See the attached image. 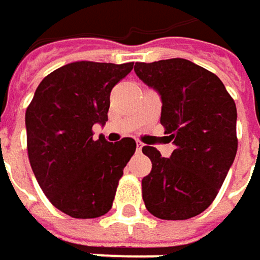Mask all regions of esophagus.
I'll return each mask as SVG.
<instances>
[{
    "label": "esophagus",
    "mask_w": 260,
    "mask_h": 260,
    "mask_svg": "<svg viewBox=\"0 0 260 260\" xmlns=\"http://www.w3.org/2000/svg\"><path fill=\"white\" fill-rule=\"evenodd\" d=\"M143 146H144V144H143L141 141H137V152H138V153L141 152V149H143Z\"/></svg>",
    "instance_id": "34e87169"
}]
</instances>
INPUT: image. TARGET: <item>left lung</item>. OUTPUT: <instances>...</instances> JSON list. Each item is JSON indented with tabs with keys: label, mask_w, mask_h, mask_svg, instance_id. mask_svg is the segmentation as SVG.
Returning a JSON list of instances; mask_svg holds the SVG:
<instances>
[{
	"label": "left lung",
	"mask_w": 260,
	"mask_h": 260,
	"mask_svg": "<svg viewBox=\"0 0 260 260\" xmlns=\"http://www.w3.org/2000/svg\"><path fill=\"white\" fill-rule=\"evenodd\" d=\"M134 71L159 92L160 123L176 144L170 157L143 147L152 160L141 181L144 205L164 220L195 217L217 197L235 159V103L216 74L187 59L137 62Z\"/></svg>",
	"instance_id": "1"
}]
</instances>
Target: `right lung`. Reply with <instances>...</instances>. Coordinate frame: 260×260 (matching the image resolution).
<instances>
[{"label": "right lung", "mask_w": 260, "mask_h": 260, "mask_svg": "<svg viewBox=\"0 0 260 260\" xmlns=\"http://www.w3.org/2000/svg\"><path fill=\"white\" fill-rule=\"evenodd\" d=\"M134 62L77 60L50 73L38 84L25 113L31 168L49 201L74 219L110 211L135 140L108 143L93 138V125L108 119L111 89Z\"/></svg>", "instance_id": "add662e5"}]
</instances>
